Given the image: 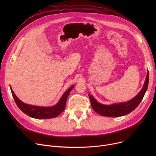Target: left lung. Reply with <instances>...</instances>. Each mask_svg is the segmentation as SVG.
I'll return each mask as SVG.
<instances>
[{"instance_id": "obj_1", "label": "left lung", "mask_w": 156, "mask_h": 156, "mask_svg": "<svg viewBox=\"0 0 156 156\" xmlns=\"http://www.w3.org/2000/svg\"><path fill=\"white\" fill-rule=\"evenodd\" d=\"M149 78V71H147V76L142 89L133 99L126 102L114 104L111 105H104L98 102L91 95L88 94L93 109L100 115L108 117H119L130 113L136 108L143 99V97L147 90V87H148Z\"/></svg>"}]
</instances>
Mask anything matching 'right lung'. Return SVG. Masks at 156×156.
Returning a JSON list of instances; mask_svg holds the SVG:
<instances>
[{
	"label": "right lung",
	"instance_id": "right-lung-1",
	"mask_svg": "<svg viewBox=\"0 0 156 156\" xmlns=\"http://www.w3.org/2000/svg\"><path fill=\"white\" fill-rule=\"evenodd\" d=\"M75 85L71 87L66 91L59 102L52 107H40V106L31 105L21 102L12 91L11 87L12 95L18 107L27 115L36 119H49L57 116L64 110L68 97Z\"/></svg>",
	"mask_w": 156,
	"mask_h": 156
}]
</instances>
